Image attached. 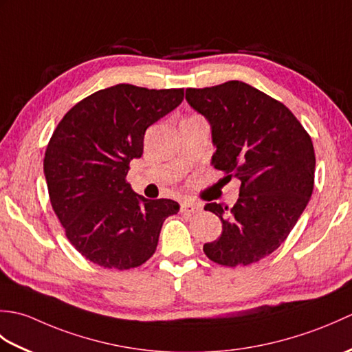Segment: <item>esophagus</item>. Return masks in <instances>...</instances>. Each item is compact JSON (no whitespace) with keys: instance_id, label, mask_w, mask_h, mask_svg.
Wrapping results in <instances>:
<instances>
[{"instance_id":"esophagus-1","label":"esophagus","mask_w":352,"mask_h":352,"mask_svg":"<svg viewBox=\"0 0 352 352\" xmlns=\"http://www.w3.org/2000/svg\"><path fill=\"white\" fill-rule=\"evenodd\" d=\"M182 212L183 213H199L201 206L193 203V201H184V203H182Z\"/></svg>"}]
</instances>
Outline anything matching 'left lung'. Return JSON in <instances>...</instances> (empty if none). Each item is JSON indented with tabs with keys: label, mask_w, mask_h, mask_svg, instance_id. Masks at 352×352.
Listing matches in <instances>:
<instances>
[{
	"label": "left lung",
	"mask_w": 352,
	"mask_h": 352,
	"mask_svg": "<svg viewBox=\"0 0 352 352\" xmlns=\"http://www.w3.org/2000/svg\"><path fill=\"white\" fill-rule=\"evenodd\" d=\"M186 101L212 126L213 166L241 182L231 208L206 204L222 233L203 250L222 266L256 263L286 241L311 197V138L283 102L243 81L186 89Z\"/></svg>",
	"instance_id": "8db88e82"
}]
</instances>
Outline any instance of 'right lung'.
Here are the masks:
<instances>
[{
  "instance_id": "1",
  "label": "right lung",
  "mask_w": 352,
  "mask_h": 352,
  "mask_svg": "<svg viewBox=\"0 0 352 352\" xmlns=\"http://www.w3.org/2000/svg\"><path fill=\"white\" fill-rule=\"evenodd\" d=\"M183 89L116 85L77 102L56 126L45 151L52 210L81 256L107 269L144 265L164 219L180 210L172 199H146L125 180L144 153V136L183 101Z\"/></svg>"
}]
</instances>
